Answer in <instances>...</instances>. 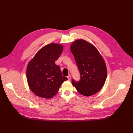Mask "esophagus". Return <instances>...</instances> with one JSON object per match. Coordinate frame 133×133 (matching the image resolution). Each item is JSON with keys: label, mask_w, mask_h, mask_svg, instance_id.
I'll list each match as a JSON object with an SVG mask.
<instances>
[{"label": "esophagus", "mask_w": 133, "mask_h": 133, "mask_svg": "<svg viewBox=\"0 0 133 133\" xmlns=\"http://www.w3.org/2000/svg\"><path fill=\"white\" fill-rule=\"evenodd\" d=\"M67 78H68V80H69V81H70V80H71V75L69 74V75H68V76H67Z\"/></svg>", "instance_id": "34e87169"}]
</instances>
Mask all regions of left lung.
Wrapping results in <instances>:
<instances>
[{
	"instance_id": "8db88e82",
	"label": "left lung",
	"mask_w": 133,
	"mask_h": 133,
	"mask_svg": "<svg viewBox=\"0 0 133 133\" xmlns=\"http://www.w3.org/2000/svg\"><path fill=\"white\" fill-rule=\"evenodd\" d=\"M80 79L72 84L80 94L90 96L98 92L103 87L107 76L105 62L97 49L91 44L83 39L74 41L70 46Z\"/></svg>"
}]
</instances>
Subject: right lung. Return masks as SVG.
<instances>
[{"mask_svg": "<svg viewBox=\"0 0 133 133\" xmlns=\"http://www.w3.org/2000/svg\"><path fill=\"white\" fill-rule=\"evenodd\" d=\"M62 45L51 43L40 49L28 64L26 78L31 90L40 97L50 98L68 80L62 75L57 60L63 51Z\"/></svg>", "mask_w": 133, "mask_h": 133, "instance_id": "add662e5", "label": "right lung"}]
</instances>
